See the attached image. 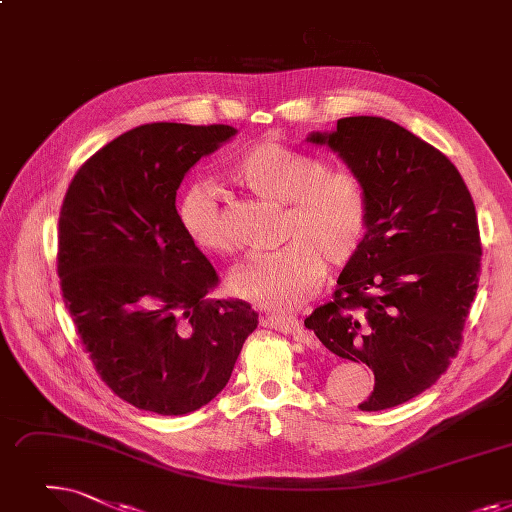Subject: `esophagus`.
I'll return each instance as SVG.
<instances>
[{
    "label": "esophagus",
    "instance_id": "obj_1",
    "mask_svg": "<svg viewBox=\"0 0 512 512\" xmlns=\"http://www.w3.org/2000/svg\"><path fill=\"white\" fill-rule=\"evenodd\" d=\"M261 324L268 326V328H274V330H280L284 332V335H301L303 332V326L297 318L293 316H278V314H265L261 318Z\"/></svg>",
    "mask_w": 512,
    "mask_h": 512
}]
</instances>
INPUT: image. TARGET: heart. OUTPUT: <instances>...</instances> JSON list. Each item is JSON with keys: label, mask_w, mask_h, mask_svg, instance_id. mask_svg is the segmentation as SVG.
Instances as JSON below:
<instances>
[{"label": "heart", "mask_w": 512, "mask_h": 512, "mask_svg": "<svg viewBox=\"0 0 512 512\" xmlns=\"http://www.w3.org/2000/svg\"><path fill=\"white\" fill-rule=\"evenodd\" d=\"M232 175L255 194L286 205L280 249L253 253L232 272V288L265 309H293L316 291L326 274L322 254L332 265L347 263L360 251L368 230V194L347 171L326 165L276 140L251 146ZM177 217L188 238L205 251L232 247L221 219L219 194L205 182H192L177 201Z\"/></svg>", "instance_id": "obj_1"}]
</instances>
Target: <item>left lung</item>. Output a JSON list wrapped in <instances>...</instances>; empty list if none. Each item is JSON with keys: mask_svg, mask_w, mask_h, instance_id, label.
<instances>
[{"mask_svg": "<svg viewBox=\"0 0 512 512\" xmlns=\"http://www.w3.org/2000/svg\"><path fill=\"white\" fill-rule=\"evenodd\" d=\"M307 142L337 152L370 211L335 299L305 328L339 358L368 364L374 391L360 410H387L429 389L460 347L481 268L473 198L446 154L389 119L345 117Z\"/></svg>", "mask_w": 512, "mask_h": 512, "instance_id": "1", "label": "left lung"}]
</instances>
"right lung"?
Here are the masks:
<instances>
[{"label":"right lung","instance_id":"right-lung-1","mask_svg":"<svg viewBox=\"0 0 512 512\" xmlns=\"http://www.w3.org/2000/svg\"><path fill=\"white\" fill-rule=\"evenodd\" d=\"M236 133L140 125L100 148L66 190L64 305L102 381L140 410L180 416L209 404L257 328L247 301L209 299L219 276L175 209L186 173Z\"/></svg>","mask_w":512,"mask_h":512}]
</instances>
